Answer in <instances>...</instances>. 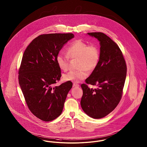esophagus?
Instances as JSON below:
<instances>
[{
    "label": "esophagus",
    "mask_w": 147,
    "mask_h": 147,
    "mask_svg": "<svg viewBox=\"0 0 147 147\" xmlns=\"http://www.w3.org/2000/svg\"><path fill=\"white\" fill-rule=\"evenodd\" d=\"M73 87H79L80 86V85H79V84H76V83H74V84H73Z\"/></svg>",
    "instance_id": "1"
}]
</instances>
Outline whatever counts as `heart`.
Instances as JSON below:
<instances>
[{
    "label": "heart",
    "instance_id": "obj_1",
    "mask_svg": "<svg viewBox=\"0 0 147 147\" xmlns=\"http://www.w3.org/2000/svg\"><path fill=\"white\" fill-rule=\"evenodd\" d=\"M67 55L59 53L56 61L59 68L62 71H67L68 68V60L78 59V71H70L63 75V79L66 82H80L86 78L88 73L94 71L99 63L100 50L94 44L88 45L84 41L78 40L73 41L67 49Z\"/></svg>",
    "mask_w": 147,
    "mask_h": 147
}]
</instances>
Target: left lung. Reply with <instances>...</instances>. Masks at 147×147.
Listing matches in <instances>:
<instances>
[{
	"label": "left lung",
	"instance_id": "left-lung-1",
	"mask_svg": "<svg viewBox=\"0 0 147 147\" xmlns=\"http://www.w3.org/2000/svg\"><path fill=\"white\" fill-rule=\"evenodd\" d=\"M88 34L100 41V59L85 82L96 85L97 88H89L86 84H82L80 104L89 117L100 119L112 112L121 100L127 67L120 48L109 36L102 32Z\"/></svg>",
	"mask_w": 147,
	"mask_h": 147
}]
</instances>
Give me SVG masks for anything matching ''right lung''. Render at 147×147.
<instances>
[{
	"label": "right lung",
	"mask_w": 147,
	"mask_h": 147,
	"mask_svg": "<svg viewBox=\"0 0 147 147\" xmlns=\"http://www.w3.org/2000/svg\"><path fill=\"white\" fill-rule=\"evenodd\" d=\"M74 37L72 33L39 35L24 52L18 81L26 103L36 117L50 121L61 114L71 82L54 86L61 76L56 59L59 51Z\"/></svg>",
	"instance_id": "obj_1"
}]
</instances>
